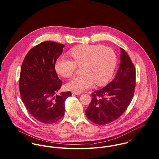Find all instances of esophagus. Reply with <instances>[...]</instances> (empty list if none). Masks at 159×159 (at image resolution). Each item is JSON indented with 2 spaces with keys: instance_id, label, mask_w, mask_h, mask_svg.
Instances as JSON below:
<instances>
[{
  "instance_id": "34e87169",
  "label": "esophagus",
  "mask_w": 159,
  "mask_h": 159,
  "mask_svg": "<svg viewBox=\"0 0 159 159\" xmlns=\"http://www.w3.org/2000/svg\"><path fill=\"white\" fill-rule=\"evenodd\" d=\"M72 95H80L82 94L81 92H72Z\"/></svg>"
}]
</instances>
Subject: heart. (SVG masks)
Segmentation results:
<instances>
[{"label":"heart","instance_id":"b5f03b06","mask_svg":"<svg viewBox=\"0 0 159 159\" xmlns=\"http://www.w3.org/2000/svg\"><path fill=\"white\" fill-rule=\"evenodd\" d=\"M72 60L59 57L55 63V70L66 78L72 77L77 66L81 67V76L72 79L66 85L73 92H81L91 87L95 82L98 86L107 84L111 79L117 64V56L109 47L100 44L79 45L69 51Z\"/></svg>","mask_w":159,"mask_h":159}]
</instances>
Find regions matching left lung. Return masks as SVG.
Wrapping results in <instances>:
<instances>
[{
    "label": "left lung",
    "instance_id": "1",
    "mask_svg": "<svg viewBox=\"0 0 159 159\" xmlns=\"http://www.w3.org/2000/svg\"><path fill=\"white\" fill-rule=\"evenodd\" d=\"M121 62L115 79L107 86L92 93L85 110L89 120L104 125L120 117L129 105L136 85V70L128 53L121 48Z\"/></svg>",
    "mask_w": 159,
    "mask_h": 159
}]
</instances>
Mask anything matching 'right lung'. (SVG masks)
Here are the masks:
<instances>
[{
  "label": "right lung",
  "instance_id": "add662e5",
  "mask_svg": "<svg viewBox=\"0 0 159 159\" xmlns=\"http://www.w3.org/2000/svg\"><path fill=\"white\" fill-rule=\"evenodd\" d=\"M64 46L44 41L31 49L26 55L20 70L19 89L21 100L29 113L44 124H52L64 115L66 98L70 92L55 94L62 82L54 65Z\"/></svg>",
  "mask_w": 159,
  "mask_h": 159
}]
</instances>
